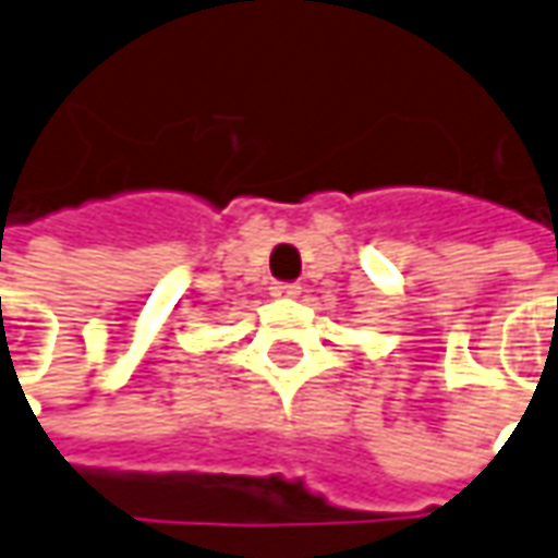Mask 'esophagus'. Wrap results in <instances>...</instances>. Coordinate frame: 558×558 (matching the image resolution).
Returning a JSON list of instances; mask_svg holds the SVG:
<instances>
[{
  "instance_id": "34e87169",
  "label": "esophagus",
  "mask_w": 558,
  "mask_h": 558,
  "mask_svg": "<svg viewBox=\"0 0 558 558\" xmlns=\"http://www.w3.org/2000/svg\"><path fill=\"white\" fill-rule=\"evenodd\" d=\"M301 294V286H294V282H276L272 286V298H298Z\"/></svg>"
}]
</instances>
